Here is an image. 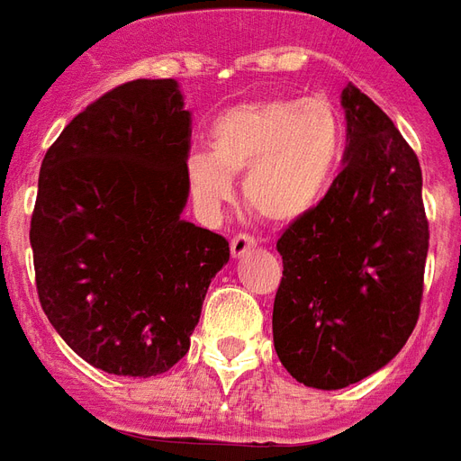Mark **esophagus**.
I'll return each instance as SVG.
<instances>
[{"mask_svg": "<svg viewBox=\"0 0 461 461\" xmlns=\"http://www.w3.org/2000/svg\"><path fill=\"white\" fill-rule=\"evenodd\" d=\"M231 249V257L234 258H241L244 254H249L251 249H257V240L254 237H249V234H237L230 244Z\"/></svg>", "mask_w": 461, "mask_h": 461, "instance_id": "esophagus-1", "label": "esophagus"}]
</instances>
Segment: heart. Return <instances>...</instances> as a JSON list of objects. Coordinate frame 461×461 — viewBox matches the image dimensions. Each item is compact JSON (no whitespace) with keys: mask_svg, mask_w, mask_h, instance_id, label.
I'll list each match as a JSON object with an SVG mask.
<instances>
[{"mask_svg":"<svg viewBox=\"0 0 461 461\" xmlns=\"http://www.w3.org/2000/svg\"><path fill=\"white\" fill-rule=\"evenodd\" d=\"M210 151L187 156L185 178L197 210L217 214L244 173L249 210L271 224L315 212L332 187L344 151L337 109L322 97L258 100L224 109L207 131Z\"/></svg>","mask_w":461,"mask_h":461,"instance_id":"b5f03b06","label":"heart"}]
</instances>
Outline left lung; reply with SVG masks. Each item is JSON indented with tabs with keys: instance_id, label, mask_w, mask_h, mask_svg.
Listing matches in <instances>:
<instances>
[{
	"instance_id": "left-lung-1",
	"label": "left lung",
	"mask_w": 461,
	"mask_h": 461,
	"mask_svg": "<svg viewBox=\"0 0 461 461\" xmlns=\"http://www.w3.org/2000/svg\"><path fill=\"white\" fill-rule=\"evenodd\" d=\"M344 170L283 231L274 344L295 381L337 391L384 369L418 322L428 258L422 170L393 122L347 85Z\"/></svg>"
}]
</instances>
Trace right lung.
Returning <instances> with one entry per match:
<instances>
[{"label": "right lung", "instance_id": "right-lung-1", "mask_svg": "<svg viewBox=\"0 0 461 461\" xmlns=\"http://www.w3.org/2000/svg\"><path fill=\"white\" fill-rule=\"evenodd\" d=\"M190 134L178 80H134L80 112L41 163V308L77 357L114 376L178 364L230 261L224 237L183 220Z\"/></svg>", "mask_w": 461, "mask_h": 461}]
</instances>
